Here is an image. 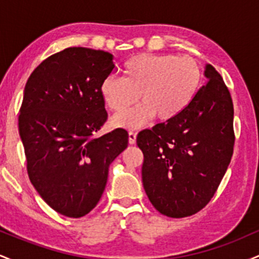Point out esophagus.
<instances>
[{
    "mask_svg": "<svg viewBox=\"0 0 259 259\" xmlns=\"http://www.w3.org/2000/svg\"><path fill=\"white\" fill-rule=\"evenodd\" d=\"M136 142V133L129 132V144L134 145Z\"/></svg>",
    "mask_w": 259,
    "mask_h": 259,
    "instance_id": "esophagus-1",
    "label": "esophagus"
}]
</instances>
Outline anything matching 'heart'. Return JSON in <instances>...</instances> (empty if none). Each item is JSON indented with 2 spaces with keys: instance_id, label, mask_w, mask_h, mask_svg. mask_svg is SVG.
Returning a JSON list of instances; mask_svg holds the SVG:
<instances>
[{
  "instance_id": "1",
  "label": "heart",
  "mask_w": 259,
  "mask_h": 259,
  "mask_svg": "<svg viewBox=\"0 0 259 259\" xmlns=\"http://www.w3.org/2000/svg\"><path fill=\"white\" fill-rule=\"evenodd\" d=\"M200 64L189 56L139 55L124 63L121 78L107 76L100 85L106 106L123 112L137 100L143 102L112 119L115 127L136 129L153 115L167 121L180 115L195 99L201 85Z\"/></svg>"
}]
</instances>
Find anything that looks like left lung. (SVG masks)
Listing matches in <instances>:
<instances>
[{
    "instance_id": "obj_1",
    "label": "left lung",
    "mask_w": 259,
    "mask_h": 259,
    "mask_svg": "<svg viewBox=\"0 0 259 259\" xmlns=\"http://www.w3.org/2000/svg\"><path fill=\"white\" fill-rule=\"evenodd\" d=\"M208 80L190 106L171 120L139 133L142 184L162 214L184 218L201 210L227 171L234 151V106L227 85L206 64Z\"/></svg>"
}]
</instances>
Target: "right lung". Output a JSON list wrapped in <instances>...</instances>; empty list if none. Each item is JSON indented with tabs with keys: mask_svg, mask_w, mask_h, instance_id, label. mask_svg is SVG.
<instances>
[{
	"mask_svg": "<svg viewBox=\"0 0 259 259\" xmlns=\"http://www.w3.org/2000/svg\"><path fill=\"white\" fill-rule=\"evenodd\" d=\"M114 69L101 50L69 47L29 76L19 114L29 179L59 214L80 218L99 203L111 163L127 147L118 127L94 139L107 120L100 85Z\"/></svg>",
	"mask_w": 259,
	"mask_h": 259,
	"instance_id": "add662e5",
	"label": "right lung"
}]
</instances>
